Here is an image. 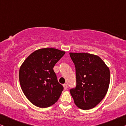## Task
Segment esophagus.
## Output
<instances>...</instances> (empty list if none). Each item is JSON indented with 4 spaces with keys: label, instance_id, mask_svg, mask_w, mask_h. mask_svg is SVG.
<instances>
[{
    "label": "esophagus",
    "instance_id": "34e87169",
    "mask_svg": "<svg viewBox=\"0 0 126 126\" xmlns=\"http://www.w3.org/2000/svg\"><path fill=\"white\" fill-rule=\"evenodd\" d=\"M63 88H64L65 89H66L67 88H68V85H67V84H63Z\"/></svg>",
    "mask_w": 126,
    "mask_h": 126
}]
</instances>
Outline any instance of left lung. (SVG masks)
<instances>
[{
    "label": "left lung",
    "mask_w": 126,
    "mask_h": 126,
    "mask_svg": "<svg viewBox=\"0 0 126 126\" xmlns=\"http://www.w3.org/2000/svg\"><path fill=\"white\" fill-rule=\"evenodd\" d=\"M76 68V87L70 90L77 107L87 110L96 107L107 93L110 72L104 62L96 55L70 53Z\"/></svg>",
    "instance_id": "left-lung-1"
}]
</instances>
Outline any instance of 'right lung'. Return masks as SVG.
Returning a JSON list of instances; mask_svg holds the SVG:
<instances>
[{"mask_svg":"<svg viewBox=\"0 0 126 126\" xmlns=\"http://www.w3.org/2000/svg\"><path fill=\"white\" fill-rule=\"evenodd\" d=\"M65 53L54 48H42L29 55L20 66V87L34 106L49 107L60 98L63 88L58 82L53 68Z\"/></svg>","mask_w":126,"mask_h":126,"instance_id":"obj_1","label":"right lung"}]
</instances>
